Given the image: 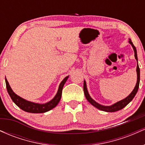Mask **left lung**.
Returning <instances> with one entry per match:
<instances>
[{
	"mask_svg": "<svg viewBox=\"0 0 145 145\" xmlns=\"http://www.w3.org/2000/svg\"><path fill=\"white\" fill-rule=\"evenodd\" d=\"M129 43L131 45V46L133 47V49L134 50V56H135V59L136 61H137V67H136V72H137V82H136V84L134 87V90L132 91V92L129 95L127 96V97L125 98V99H122V100L118 101V102L115 103L112 106H102V105L99 104L98 103L96 102L95 101H94L92 98L91 97V96L89 95V93H88L87 91V88H86V82L85 80L84 81V95L87 99L89 103H91L93 106H95V107L97 108V109L101 110L102 111H105V112H116V111L120 110L123 109L124 107H125L127 105L129 104L130 101L132 100L133 98L135 97L136 94L137 93V91L138 90L139 88V83H140V69H139V66L138 65V57H137V52H136V47L134 46L133 43L131 42V39H129Z\"/></svg>",
	"mask_w": 145,
	"mask_h": 145,
	"instance_id": "left-lung-1",
	"label": "left lung"
}]
</instances>
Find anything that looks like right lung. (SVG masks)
I'll list each match as a JSON object with an SVG mask.
<instances>
[{
	"label": "right lung",
	"mask_w": 145,
	"mask_h": 145,
	"mask_svg": "<svg viewBox=\"0 0 145 145\" xmlns=\"http://www.w3.org/2000/svg\"><path fill=\"white\" fill-rule=\"evenodd\" d=\"M68 77H69V76H67V77L65 78L62 82H61L59 87V90H58V92L55 95V97L53 98L51 101H50L49 102H47L46 103V104H43L31 102V101H27L26 100V99L20 97L13 91V90L11 89V86H9V82H8L6 78L5 82L8 93H9V96L11 97L13 101L20 108H21L22 110L25 111V112H27L44 113L48 112V111L56 107V106H57V104H59L60 100H61V95H62V90L63 86H64L65 83L67 81Z\"/></svg>",
	"instance_id": "right-lung-1"
}]
</instances>
